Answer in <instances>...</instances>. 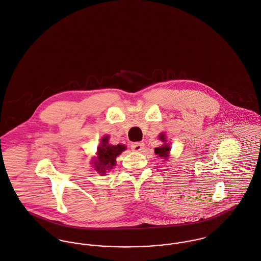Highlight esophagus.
<instances>
[{"label": "esophagus", "mask_w": 261, "mask_h": 261, "mask_svg": "<svg viewBox=\"0 0 261 261\" xmlns=\"http://www.w3.org/2000/svg\"><path fill=\"white\" fill-rule=\"evenodd\" d=\"M143 147H144V143L142 142H134L132 144V149L134 151H141L143 149Z\"/></svg>", "instance_id": "esophagus-1"}]
</instances>
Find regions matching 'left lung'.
I'll return each mask as SVG.
<instances>
[{"label": "left lung", "mask_w": 261, "mask_h": 261, "mask_svg": "<svg viewBox=\"0 0 261 261\" xmlns=\"http://www.w3.org/2000/svg\"><path fill=\"white\" fill-rule=\"evenodd\" d=\"M159 139H160L162 142H165V143H164V145H162V146H160V147H155V148H154V152H155V154H158V156H160V158H162V159H165L166 161V160L168 159V155H169L170 147H169V145L166 143L165 134H161V135L159 136ZM166 161H165V162H166Z\"/></svg>", "instance_id": "8db88e82"}]
</instances>
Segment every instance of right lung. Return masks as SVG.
Returning a JSON list of instances; mask_svg holds the SVG:
<instances>
[{"mask_svg": "<svg viewBox=\"0 0 261 261\" xmlns=\"http://www.w3.org/2000/svg\"><path fill=\"white\" fill-rule=\"evenodd\" d=\"M123 150H125V145H112L109 143V137H103L96 149L97 156L93 160L95 170L101 175H105L107 170H110L113 166H116V159Z\"/></svg>", "mask_w": 261, "mask_h": 261, "instance_id": "1", "label": "right lung"}]
</instances>
